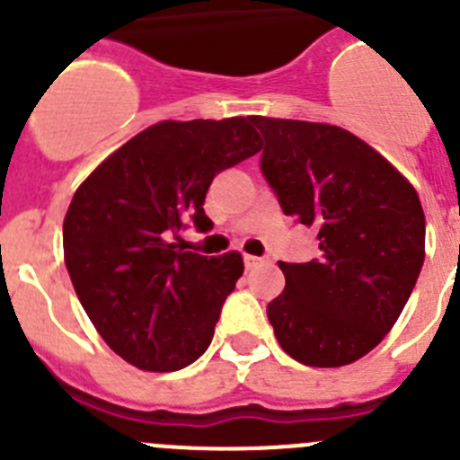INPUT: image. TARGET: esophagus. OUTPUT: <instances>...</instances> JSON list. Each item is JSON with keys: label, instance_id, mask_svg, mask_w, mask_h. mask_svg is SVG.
I'll use <instances>...</instances> for the list:
<instances>
[{"label": "esophagus", "instance_id": "esophagus-1", "mask_svg": "<svg viewBox=\"0 0 460 460\" xmlns=\"http://www.w3.org/2000/svg\"><path fill=\"white\" fill-rule=\"evenodd\" d=\"M261 263H268V259H265V256H252V254H244V268H247V270L256 268V265H261Z\"/></svg>", "mask_w": 460, "mask_h": 460}]
</instances>
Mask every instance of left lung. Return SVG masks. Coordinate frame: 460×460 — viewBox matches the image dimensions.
I'll return each instance as SVG.
<instances>
[{
	"label": "left lung",
	"mask_w": 460,
	"mask_h": 460,
	"mask_svg": "<svg viewBox=\"0 0 460 460\" xmlns=\"http://www.w3.org/2000/svg\"><path fill=\"white\" fill-rule=\"evenodd\" d=\"M261 170L283 213L315 226L320 259L279 261L286 288L268 304L279 345L311 367L363 358L393 329L424 263L413 183L336 124L254 115Z\"/></svg>",
	"instance_id": "1"
}]
</instances>
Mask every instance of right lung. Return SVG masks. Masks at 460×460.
Instances as JSON below:
<instances>
[{
  "label": "right lung",
  "instance_id": "add662e5",
  "mask_svg": "<svg viewBox=\"0 0 460 460\" xmlns=\"http://www.w3.org/2000/svg\"><path fill=\"white\" fill-rule=\"evenodd\" d=\"M252 118L163 119L115 149L76 188L63 220V256L81 306L127 363L147 372L190 366L210 345L240 252L201 256L170 235L201 231L216 174L261 152Z\"/></svg>",
  "mask_w": 460,
  "mask_h": 460
}]
</instances>
